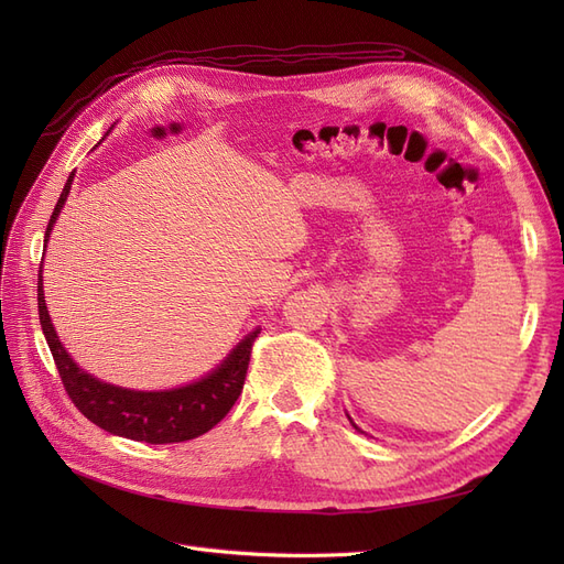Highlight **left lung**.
Wrapping results in <instances>:
<instances>
[{
  "label": "left lung",
  "instance_id": "1",
  "mask_svg": "<svg viewBox=\"0 0 564 564\" xmlns=\"http://www.w3.org/2000/svg\"><path fill=\"white\" fill-rule=\"evenodd\" d=\"M348 419H350V416H348ZM350 423H352V419H350ZM352 425H355V423H352ZM355 431H360V429H357V425H355ZM360 433H362V431H360Z\"/></svg>",
  "mask_w": 564,
  "mask_h": 564
}]
</instances>
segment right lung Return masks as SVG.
Returning <instances> with one entry per match:
<instances>
[{
    "instance_id": "right-lung-1",
    "label": "right lung",
    "mask_w": 564,
    "mask_h": 564,
    "mask_svg": "<svg viewBox=\"0 0 564 564\" xmlns=\"http://www.w3.org/2000/svg\"><path fill=\"white\" fill-rule=\"evenodd\" d=\"M73 178L75 172L67 178L56 202V209L48 218L44 245L48 242L51 230L56 226L67 195H70ZM37 305L40 324L46 336L48 350L54 355V362L58 367L67 395H70L79 412L91 423H96L98 429L135 442H150V445H169V442H185L199 437L212 431L214 425L230 412V406L237 402L245 388L251 346L261 332H249L240 344L228 352L226 360L199 381L172 390H131L91 377V373L79 369V365L67 355L54 329V322H51L46 311L42 270L37 282Z\"/></svg>"
}]
</instances>
